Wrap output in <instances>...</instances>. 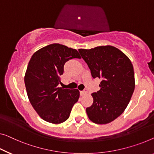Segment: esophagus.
<instances>
[{
  "label": "esophagus",
  "instance_id": "34e87169",
  "mask_svg": "<svg viewBox=\"0 0 154 154\" xmlns=\"http://www.w3.org/2000/svg\"><path fill=\"white\" fill-rule=\"evenodd\" d=\"M87 93H88V90H87L86 88H85L84 91H80V94H81V95H85L86 94H87Z\"/></svg>",
  "mask_w": 154,
  "mask_h": 154
}]
</instances>
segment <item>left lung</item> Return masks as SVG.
Segmentation results:
<instances>
[{"label": "left lung", "mask_w": 154, "mask_h": 154, "mask_svg": "<svg viewBox=\"0 0 154 154\" xmlns=\"http://www.w3.org/2000/svg\"><path fill=\"white\" fill-rule=\"evenodd\" d=\"M93 78L102 79L100 90L92 93L93 103L86 108L88 118L95 124L111 122L125 111L135 88L134 67L130 59L111 45L79 49Z\"/></svg>", "instance_id": "obj_1"}]
</instances>
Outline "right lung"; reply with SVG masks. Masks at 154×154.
<instances>
[{"label": "right lung", "instance_id": "obj_1", "mask_svg": "<svg viewBox=\"0 0 154 154\" xmlns=\"http://www.w3.org/2000/svg\"><path fill=\"white\" fill-rule=\"evenodd\" d=\"M81 57L77 50L53 43L32 56L25 75L29 100L43 120L60 124L67 120L79 97L77 89L59 88L63 66L70 59Z\"/></svg>", "mask_w": 154, "mask_h": 154}]
</instances>
